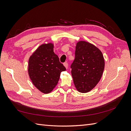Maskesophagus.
<instances>
[{"label":"esophagus","instance_id":"esophagus-1","mask_svg":"<svg viewBox=\"0 0 131 131\" xmlns=\"http://www.w3.org/2000/svg\"><path fill=\"white\" fill-rule=\"evenodd\" d=\"M63 65H64V66L66 67V69H68V63L64 62V63H63Z\"/></svg>","mask_w":131,"mask_h":131}]
</instances>
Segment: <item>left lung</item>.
<instances>
[{
    "mask_svg": "<svg viewBox=\"0 0 131 131\" xmlns=\"http://www.w3.org/2000/svg\"><path fill=\"white\" fill-rule=\"evenodd\" d=\"M105 62L101 51L85 41H79L75 47V59L71 65L77 90L81 93L92 90L101 80Z\"/></svg>",
    "mask_w": 131,
    "mask_h": 131,
    "instance_id": "obj_1",
    "label": "left lung"
}]
</instances>
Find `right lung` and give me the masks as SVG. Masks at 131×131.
Returning a JSON list of instances; mask_svg holds the SVG:
<instances>
[{
  "label": "right lung",
  "mask_w": 131,
  "mask_h": 131,
  "mask_svg": "<svg viewBox=\"0 0 131 131\" xmlns=\"http://www.w3.org/2000/svg\"><path fill=\"white\" fill-rule=\"evenodd\" d=\"M53 43L39 46L29 58L28 72L33 84L42 93H50L56 87L62 72L66 70L53 52Z\"/></svg>",
  "instance_id": "right-lung-1"
}]
</instances>
